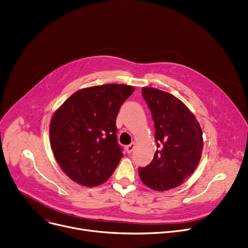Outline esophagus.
Instances as JSON below:
<instances>
[{
    "instance_id": "esophagus-1",
    "label": "esophagus",
    "mask_w": 248,
    "mask_h": 248,
    "mask_svg": "<svg viewBox=\"0 0 248 248\" xmlns=\"http://www.w3.org/2000/svg\"><path fill=\"white\" fill-rule=\"evenodd\" d=\"M135 146H136V143H135V142H131L130 144L126 145V146H125V150H126V153H127V154H130L131 152H133V151H134V148H135Z\"/></svg>"
}]
</instances>
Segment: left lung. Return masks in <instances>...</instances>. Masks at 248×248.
<instances>
[{
    "label": "left lung",
    "instance_id": "1",
    "mask_svg": "<svg viewBox=\"0 0 248 248\" xmlns=\"http://www.w3.org/2000/svg\"><path fill=\"white\" fill-rule=\"evenodd\" d=\"M141 91L152 112L159 148L148 166L139 169V175L150 188L169 190L183 184L199 166L202 130L189 108L174 95L155 88Z\"/></svg>",
    "mask_w": 248,
    "mask_h": 248
}]
</instances>
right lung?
Instances as JSON below:
<instances>
[{
    "label": "right lung",
    "instance_id": "add662e5",
    "mask_svg": "<svg viewBox=\"0 0 248 248\" xmlns=\"http://www.w3.org/2000/svg\"><path fill=\"white\" fill-rule=\"evenodd\" d=\"M135 88L108 84L73 93L54 113L49 125L54 155L71 179L85 186H100L123 157L115 121Z\"/></svg>",
    "mask_w": 248,
    "mask_h": 248
}]
</instances>
